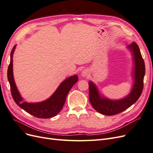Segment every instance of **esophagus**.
<instances>
[{"label":"esophagus","instance_id":"1","mask_svg":"<svg viewBox=\"0 0 153 153\" xmlns=\"http://www.w3.org/2000/svg\"><path fill=\"white\" fill-rule=\"evenodd\" d=\"M88 74H89V71L87 69H84V70H83L81 73V75L83 77H85L88 75Z\"/></svg>","mask_w":153,"mask_h":153}]
</instances>
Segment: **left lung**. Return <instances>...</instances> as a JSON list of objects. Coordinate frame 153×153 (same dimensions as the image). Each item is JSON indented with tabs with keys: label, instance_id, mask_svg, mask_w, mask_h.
<instances>
[{
	"label": "left lung",
	"instance_id": "1",
	"mask_svg": "<svg viewBox=\"0 0 153 153\" xmlns=\"http://www.w3.org/2000/svg\"><path fill=\"white\" fill-rule=\"evenodd\" d=\"M128 48L131 50L133 56L135 64L133 78L135 82L131 92L126 97L119 100H111L102 98L96 86L92 82L89 83V101L93 108L100 114L113 115L121 113L135 103L142 94L146 71L144 61L136 43L129 45Z\"/></svg>",
	"mask_w": 153,
	"mask_h": 153
}]
</instances>
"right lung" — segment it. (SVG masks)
Masks as SVG:
<instances>
[{
    "instance_id": "right-lung-1",
    "label": "right lung",
    "mask_w": 153,
    "mask_h": 153,
    "mask_svg": "<svg viewBox=\"0 0 153 153\" xmlns=\"http://www.w3.org/2000/svg\"><path fill=\"white\" fill-rule=\"evenodd\" d=\"M15 48L16 46L11 50L10 64L7 69V79L10 82L14 101L21 108L34 117L47 119L55 116L62 108L68 92L77 82L78 76H71L63 81L51 97L42 102L27 103L26 101H23V98L16 88L13 74V55Z\"/></svg>"
}]
</instances>
